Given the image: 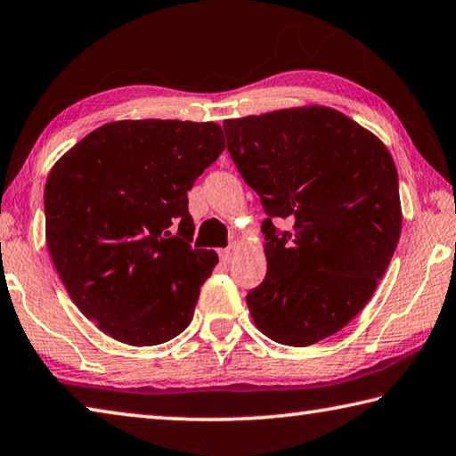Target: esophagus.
I'll return each mask as SVG.
<instances>
[{"label": "esophagus", "instance_id": "esophagus-1", "mask_svg": "<svg viewBox=\"0 0 456 456\" xmlns=\"http://www.w3.org/2000/svg\"><path fill=\"white\" fill-rule=\"evenodd\" d=\"M236 250H238V244H236V242H232L230 246H226V248L220 250V260L224 262V265H228V262L234 258Z\"/></svg>", "mask_w": 456, "mask_h": 456}]
</instances>
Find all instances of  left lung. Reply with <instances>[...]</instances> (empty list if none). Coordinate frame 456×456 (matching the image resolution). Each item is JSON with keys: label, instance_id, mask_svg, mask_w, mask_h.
<instances>
[{"label": "left lung", "instance_id": "8db88e82", "mask_svg": "<svg viewBox=\"0 0 456 456\" xmlns=\"http://www.w3.org/2000/svg\"><path fill=\"white\" fill-rule=\"evenodd\" d=\"M228 151L268 218L266 278L246 297L270 340L308 346L345 329L385 276L403 228L395 159L326 106L224 122ZM273 217L293 224L276 233Z\"/></svg>", "mask_w": 456, "mask_h": 456}]
</instances>
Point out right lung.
<instances>
[{
    "label": "right lung",
    "instance_id": "right-lung-1",
    "mask_svg": "<svg viewBox=\"0 0 456 456\" xmlns=\"http://www.w3.org/2000/svg\"><path fill=\"white\" fill-rule=\"evenodd\" d=\"M224 148L214 122L119 119L53 164L47 250L74 305L111 338L154 346L186 330L218 265L214 250L190 246L188 191Z\"/></svg>",
    "mask_w": 456,
    "mask_h": 456
}]
</instances>
